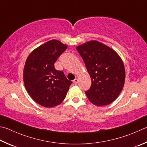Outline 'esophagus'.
Segmentation results:
<instances>
[{"mask_svg": "<svg viewBox=\"0 0 147 147\" xmlns=\"http://www.w3.org/2000/svg\"><path fill=\"white\" fill-rule=\"evenodd\" d=\"M78 81H79V80H78V79H77V78H76V79H74V80L73 81V82H74V84H78Z\"/></svg>", "mask_w": 147, "mask_h": 147, "instance_id": "34e87169", "label": "esophagus"}]
</instances>
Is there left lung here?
Wrapping results in <instances>:
<instances>
[{"mask_svg": "<svg viewBox=\"0 0 147 147\" xmlns=\"http://www.w3.org/2000/svg\"><path fill=\"white\" fill-rule=\"evenodd\" d=\"M92 79L85 92L92 104L102 107L115 101L125 84V69L121 58L113 49L97 40L76 47Z\"/></svg>", "mask_w": 147, "mask_h": 147, "instance_id": "left-lung-1", "label": "left lung"}]
</instances>
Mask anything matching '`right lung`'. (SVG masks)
<instances>
[{
    "label": "right lung",
    "mask_w": 147,
    "mask_h": 147,
    "mask_svg": "<svg viewBox=\"0 0 147 147\" xmlns=\"http://www.w3.org/2000/svg\"><path fill=\"white\" fill-rule=\"evenodd\" d=\"M67 47L59 40H49L32 51L26 61L23 70L25 88L41 106L51 108L60 105L72 83L54 66Z\"/></svg>",
    "instance_id": "right-lung-1"
}]
</instances>
